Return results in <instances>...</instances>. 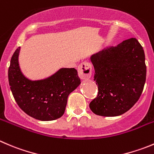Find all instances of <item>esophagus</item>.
I'll return each mask as SVG.
<instances>
[{
	"mask_svg": "<svg viewBox=\"0 0 154 154\" xmlns=\"http://www.w3.org/2000/svg\"><path fill=\"white\" fill-rule=\"evenodd\" d=\"M92 65L89 62H83L77 68L79 77L81 79H89L92 76Z\"/></svg>",
	"mask_w": 154,
	"mask_h": 154,
	"instance_id": "34e87169",
	"label": "esophagus"
}]
</instances>
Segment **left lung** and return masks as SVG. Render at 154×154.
<instances>
[{"instance_id": "left-lung-1", "label": "left lung", "mask_w": 154, "mask_h": 154, "mask_svg": "<svg viewBox=\"0 0 154 154\" xmlns=\"http://www.w3.org/2000/svg\"><path fill=\"white\" fill-rule=\"evenodd\" d=\"M98 95L89 104L94 113L116 117L138 101L144 89L147 67L144 50L136 38L123 41L91 56Z\"/></svg>"}]
</instances>
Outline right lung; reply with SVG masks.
Returning <instances> with one entry per match:
<instances>
[{
  "label": "right lung",
  "instance_id": "1",
  "mask_svg": "<svg viewBox=\"0 0 154 154\" xmlns=\"http://www.w3.org/2000/svg\"><path fill=\"white\" fill-rule=\"evenodd\" d=\"M20 47L13 53L8 70L9 84L16 103L34 119L50 121L64 114L69 94L80 85L75 68H62L51 77L32 81L21 72L19 66Z\"/></svg>",
  "mask_w": 154,
  "mask_h": 154
}]
</instances>
